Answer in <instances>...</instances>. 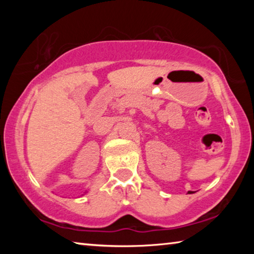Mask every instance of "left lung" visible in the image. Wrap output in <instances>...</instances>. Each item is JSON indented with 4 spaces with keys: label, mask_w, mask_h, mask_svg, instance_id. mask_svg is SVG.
<instances>
[{
    "label": "left lung",
    "mask_w": 254,
    "mask_h": 254,
    "mask_svg": "<svg viewBox=\"0 0 254 254\" xmlns=\"http://www.w3.org/2000/svg\"><path fill=\"white\" fill-rule=\"evenodd\" d=\"M188 194H192V191H188Z\"/></svg>",
    "instance_id": "left-lung-1"
}]
</instances>
